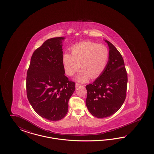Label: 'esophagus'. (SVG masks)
Listing matches in <instances>:
<instances>
[{"label": "esophagus", "mask_w": 154, "mask_h": 154, "mask_svg": "<svg viewBox=\"0 0 154 154\" xmlns=\"http://www.w3.org/2000/svg\"><path fill=\"white\" fill-rule=\"evenodd\" d=\"M80 86L81 85L80 84H78V83H76V84H75V88H79V87H80Z\"/></svg>", "instance_id": "1"}]
</instances>
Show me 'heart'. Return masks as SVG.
Here are the masks:
<instances>
[{
    "label": "heart",
    "mask_w": 154,
    "mask_h": 154,
    "mask_svg": "<svg viewBox=\"0 0 154 154\" xmlns=\"http://www.w3.org/2000/svg\"><path fill=\"white\" fill-rule=\"evenodd\" d=\"M70 50L72 54L65 52L62 56L63 69L67 75H73L81 66L82 69L75 80L85 82L90 77H98L104 72L109 58V51L106 46L82 42L74 44Z\"/></svg>",
    "instance_id": "heart-1"
}]
</instances>
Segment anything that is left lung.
Returning a JSON list of instances; mask_svg holds the SVG:
<instances>
[{
    "instance_id": "left-lung-1",
    "label": "left lung",
    "mask_w": 154,
    "mask_h": 154,
    "mask_svg": "<svg viewBox=\"0 0 154 154\" xmlns=\"http://www.w3.org/2000/svg\"><path fill=\"white\" fill-rule=\"evenodd\" d=\"M109 48V60L104 72L86 86V105L95 117L104 118L116 113L126 98L128 76L124 61L117 49L105 40Z\"/></svg>"
}]
</instances>
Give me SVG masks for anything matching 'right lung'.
<instances>
[{"label":"right lung","instance_id":"right-lung-1","mask_svg":"<svg viewBox=\"0 0 154 154\" xmlns=\"http://www.w3.org/2000/svg\"><path fill=\"white\" fill-rule=\"evenodd\" d=\"M65 37L48 39L32 55L26 77V94L33 109L40 117L56 121L68 111V102L75 82L65 75L62 42Z\"/></svg>","mask_w":154,"mask_h":154}]
</instances>
